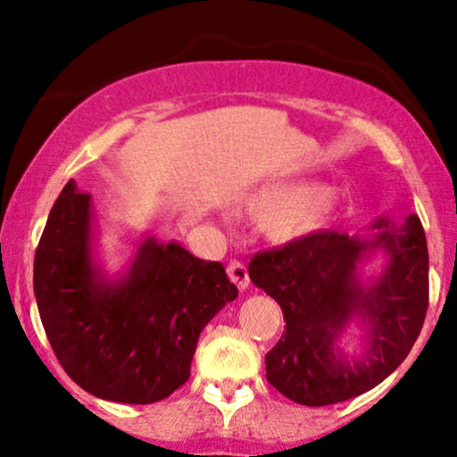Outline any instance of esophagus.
<instances>
[{"instance_id":"obj_1","label":"esophagus","mask_w":457,"mask_h":457,"mask_svg":"<svg viewBox=\"0 0 457 457\" xmlns=\"http://www.w3.org/2000/svg\"><path fill=\"white\" fill-rule=\"evenodd\" d=\"M227 274H228V278L233 280L237 287H239V289H247L249 274H247V268H245V264H243V262L230 260L228 266H227Z\"/></svg>"}]
</instances>
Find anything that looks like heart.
I'll return each mask as SVG.
<instances>
[{"label":"heart","mask_w":457,"mask_h":457,"mask_svg":"<svg viewBox=\"0 0 457 457\" xmlns=\"http://www.w3.org/2000/svg\"><path fill=\"white\" fill-rule=\"evenodd\" d=\"M341 193L316 180H274L247 193L239 208L253 220H264L266 233L291 243L327 228L341 210Z\"/></svg>","instance_id":"obj_1"}]
</instances>
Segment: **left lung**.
Segmentation results:
<instances>
[{"instance_id": "left-lung-1", "label": "left lung", "mask_w": 457, "mask_h": 457, "mask_svg": "<svg viewBox=\"0 0 457 457\" xmlns=\"http://www.w3.org/2000/svg\"><path fill=\"white\" fill-rule=\"evenodd\" d=\"M370 239L318 230L255 253L249 278L277 299L285 333L266 353V378L302 405L358 397L389 377L420 335L428 308V249L420 218L402 224L378 218ZM380 248L386 270L372 286L357 266ZM353 315L369 324L367 349L349 361L336 341Z\"/></svg>"}]
</instances>
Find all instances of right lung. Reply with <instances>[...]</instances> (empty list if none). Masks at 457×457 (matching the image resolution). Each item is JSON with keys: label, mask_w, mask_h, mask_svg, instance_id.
I'll return each mask as SVG.
<instances>
[{"label": "right lung", "mask_w": 457, "mask_h": 457, "mask_svg": "<svg viewBox=\"0 0 457 457\" xmlns=\"http://www.w3.org/2000/svg\"><path fill=\"white\" fill-rule=\"evenodd\" d=\"M91 195L68 180L35 252L37 308L55 358L79 386L118 403H154L187 383L199 333L237 297L220 262L145 239L108 280L91 255Z\"/></svg>", "instance_id": "right-lung-1"}]
</instances>
